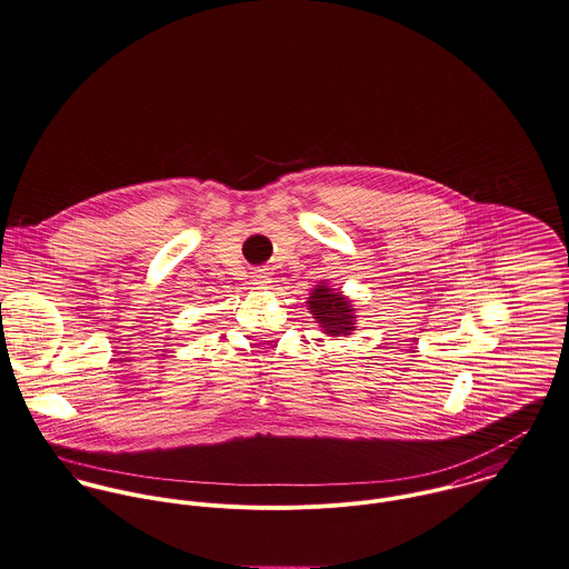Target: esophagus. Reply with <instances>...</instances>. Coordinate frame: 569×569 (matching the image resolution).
<instances>
[{
    "label": "esophagus",
    "instance_id": "esophagus-1",
    "mask_svg": "<svg viewBox=\"0 0 569 569\" xmlns=\"http://www.w3.org/2000/svg\"><path fill=\"white\" fill-rule=\"evenodd\" d=\"M251 281H253L254 288L268 290L270 283H272V274L268 272V268H257V270L251 272Z\"/></svg>",
    "mask_w": 569,
    "mask_h": 569
}]
</instances>
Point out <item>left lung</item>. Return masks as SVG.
<instances>
[{
    "label": "left lung",
    "mask_w": 569,
    "mask_h": 569,
    "mask_svg": "<svg viewBox=\"0 0 569 569\" xmlns=\"http://www.w3.org/2000/svg\"><path fill=\"white\" fill-rule=\"evenodd\" d=\"M306 303L310 315L318 322L320 331L331 338H340V336L347 338L358 327L356 322L358 315H356L353 301L345 297L340 290L331 288L327 281H320L312 288Z\"/></svg>",
    "instance_id": "1"
}]
</instances>
